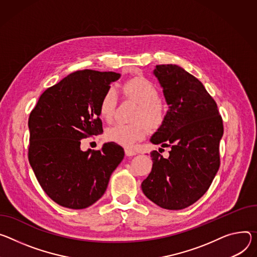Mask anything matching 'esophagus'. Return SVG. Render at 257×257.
Wrapping results in <instances>:
<instances>
[{
    "mask_svg": "<svg viewBox=\"0 0 257 257\" xmlns=\"http://www.w3.org/2000/svg\"><path fill=\"white\" fill-rule=\"evenodd\" d=\"M125 154H126V156H128V157H133V156L137 155V153H136L135 151L131 150V149H125Z\"/></svg>",
    "mask_w": 257,
    "mask_h": 257,
    "instance_id": "34e87169",
    "label": "esophagus"
}]
</instances>
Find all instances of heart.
I'll return each instance as SVG.
<instances>
[{"label":"heart","instance_id":"1","mask_svg":"<svg viewBox=\"0 0 257 257\" xmlns=\"http://www.w3.org/2000/svg\"><path fill=\"white\" fill-rule=\"evenodd\" d=\"M123 91L141 104L138 119H144L151 127L160 125L164 118V112L159 103V92L157 88L145 78H134L123 85ZM118 102V92L115 88L108 87L100 96L98 109L100 115L106 121H110L115 111ZM148 133V127L145 123L138 122L127 124L118 122L105 131V138L126 148H131L138 141L143 139Z\"/></svg>","mask_w":257,"mask_h":257}]
</instances>
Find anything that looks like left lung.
Returning a JSON list of instances; mask_svg holds the SVG:
<instances>
[{"label":"left lung","instance_id":"8db88e82","mask_svg":"<svg viewBox=\"0 0 257 257\" xmlns=\"http://www.w3.org/2000/svg\"><path fill=\"white\" fill-rule=\"evenodd\" d=\"M169 109L151 143L169 148V157L153 151V168L144 194L158 206L180 210L197 202L212 183L220 164L223 124L217 104L204 85L176 64L156 65Z\"/></svg>","mask_w":257,"mask_h":257}]
</instances>
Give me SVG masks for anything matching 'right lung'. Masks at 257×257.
I'll return each mask as SVG.
<instances>
[{"mask_svg": "<svg viewBox=\"0 0 257 257\" xmlns=\"http://www.w3.org/2000/svg\"><path fill=\"white\" fill-rule=\"evenodd\" d=\"M120 74L84 69L45 90L29 118V161L44 192L58 205L84 209L98 201L124 158L114 143L81 151L102 130L98 102Z\"/></svg>", "mask_w": 257, "mask_h": 257, "instance_id": "add662e5", "label": "right lung"}]
</instances>
